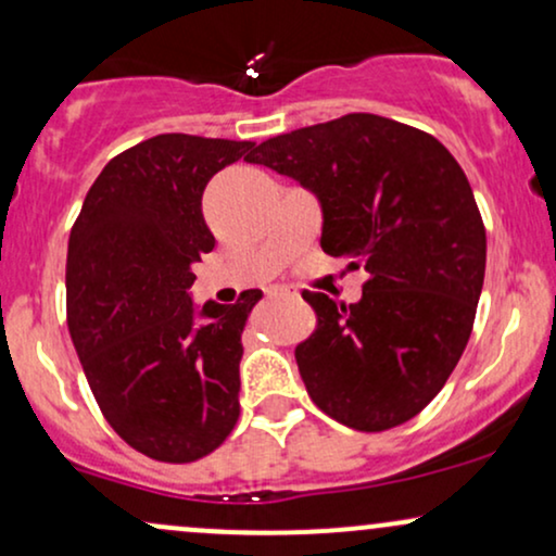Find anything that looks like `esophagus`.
Listing matches in <instances>:
<instances>
[{
  "instance_id": "1",
  "label": "esophagus",
  "mask_w": 556,
  "mask_h": 556,
  "mask_svg": "<svg viewBox=\"0 0 556 556\" xmlns=\"http://www.w3.org/2000/svg\"><path fill=\"white\" fill-rule=\"evenodd\" d=\"M290 295H295L290 287H269V290H266V298H290Z\"/></svg>"
}]
</instances>
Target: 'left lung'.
I'll return each instance as SVG.
<instances>
[{
	"mask_svg": "<svg viewBox=\"0 0 556 556\" xmlns=\"http://www.w3.org/2000/svg\"><path fill=\"white\" fill-rule=\"evenodd\" d=\"M321 201V248L363 269L358 303L303 292L314 334L295 361L316 407L355 431L418 416L470 340L486 229L455 156L429 132L379 114L269 138L248 156Z\"/></svg>",
	"mask_w": 556,
	"mask_h": 556,
	"instance_id": "obj_1",
	"label": "left lung"
}]
</instances>
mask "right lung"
<instances>
[{
  "label": "right lung",
  "instance_id": "obj_1",
  "mask_svg": "<svg viewBox=\"0 0 556 556\" xmlns=\"http://www.w3.org/2000/svg\"><path fill=\"white\" fill-rule=\"evenodd\" d=\"M253 151L185 132L143 140L101 169L70 232V337L106 424L151 460H201L240 418V334L261 292L195 311L188 290L216 242L203 188Z\"/></svg>",
  "mask_w": 556,
  "mask_h": 556
}]
</instances>
